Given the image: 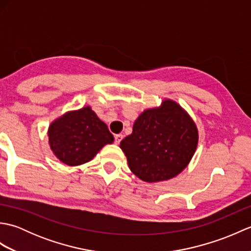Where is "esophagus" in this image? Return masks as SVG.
I'll return each instance as SVG.
<instances>
[{
	"label": "esophagus",
	"instance_id": "1",
	"mask_svg": "<svg viewBox=\"0 0 251 251\" xmlns=\"http://www.w3.org/2000/svg\"><path fill=\"white\" fill-rule=\"evenodd\" d=\"M123 138H124V136H123L122 134H119V135L115 136V143H116V145H119V143L123 140Z\"/></svg>",
	"mask_w": 251,
	"mask_h": 251
}]
</instances>
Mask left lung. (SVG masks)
<instances>
[{
  "label": "left lung",
  "instance_id": "left-lung-1",
  "mask_svg": "<svg viewBox=\"0 0 251 251\" xmlns=\"http://www.w3.org/2000/svg\"><path fill=\"white\" fill-rule=\"evenodd\" d=\"M199 143L193 119L172 99L146 109L138 116L132 132L120 148L129 169L149 183L175 178L188 166Z\"/></svg>",
  "mask_w": 251,
  "mask_h": 251
}]
</instances>
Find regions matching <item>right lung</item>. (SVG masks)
<instances>
[{
    "instance_id": "right-lung-1",
    "label": "right lung",
    "mask_w": 251,
    "mask_h": 251,
    "mask_svg": "<svg viewBox=\"0 0 251 251\" xmlns=\"http://www.w3.org/2000/svg\"><path fill=\"white\" fill-rule=\"evenodd\" d=\"M49 143L54 155L68 166H79L90 162L114 138L104 122L85 105L68 111L50 123Z\"/></svg>"
}]
</instances>
